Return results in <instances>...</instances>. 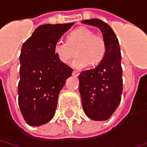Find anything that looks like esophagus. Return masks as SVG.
<instances>
[{"label": "esophagus", "instance_id": "esophagus-1", "mask_svg": "<svg viewBox=\"0 0 147 147\" xmlns=\"http://www.w3.org/2000/svg\"><path fill=\"white\" fill-rule=\"evenodd\" d=\"M73 75L75 76V77L78 76L79 75V72L77 71V70H74V71H73Z\"/></svg>", "mask_w": 147, "mask_h": 147}]
</instances>
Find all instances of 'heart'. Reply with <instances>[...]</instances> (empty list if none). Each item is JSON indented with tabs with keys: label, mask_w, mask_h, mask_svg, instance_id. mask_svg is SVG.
<instances>
[{
	"label": "heart",
	"mask_w": 147,
	"mask_h": 147,
	"mask_svg": "<svg viewBox=\"0 0 147 147\" xmlns=\"http://www.w3.org/2000/svg\"><path fill=\"white\" fill-rule=\"evenodd\" d=\"M77 53L72 62L76 68L98 65L106 53V42L102 35L94 34L86 26H80L67 35V41L59 40L54 44L53 51L59 61L66 64Z\"/></svg>",
	"instance_id": "1"
}]
</instances>
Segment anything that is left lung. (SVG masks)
I'll list each match as a JSON object with an SVG mask.
<instances>
[{
  "mask_svg": "<svg viewBox=\"0 0 147 147\" xmlns=\"http://www.w3.org/2000/svg\"><path fill=\"white\" fill-rule=\"evenodd\" d=\"M82 23L97 26L106 42V53L98 66L78 76L83 111L90 119L106 121L120 104L123 90L121 55L119 41L111 26L93 18Z\"/></svg>",
  "mask_w": 147,
  "mask_h": 147,
  "instance_id": "obj_1",
  "label": "left lung"
}]
</instances>
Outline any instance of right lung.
<instances>
[{"instance_id": "add662e5", "label": "right lung", "mask_w": 147, "mask_h": 147, "mask_svg": "<svg viewBox=\"0 0 147 147\" xmlns=\"http://www.w3.org/2000/svg\"><path fill=\"white\" fill-rule=\"evenodd\" d=\"M74 24L39 26L22 44L18 105L29 125H42L55 115L59 93L73 69L59 61L53 48Z\"/></svg>"}]
</instances>
